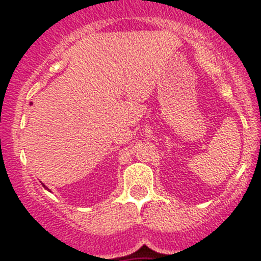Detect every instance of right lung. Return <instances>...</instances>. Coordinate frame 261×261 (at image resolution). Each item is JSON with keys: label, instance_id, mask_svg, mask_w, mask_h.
<instances>
[{"label": "right lung", "instance_id": "1", "mask_svg": "<svg viewBox=\"0 0 261 261\" xmlns=\"http://www.w3.org/2000/svg\"><path fill=\"white\" fill-rule=\"evenodd\" d=\"M44 187H45V186H44Z\"/></svg>", "mask_w": 261, "mask_h": 261}]
</instances>
